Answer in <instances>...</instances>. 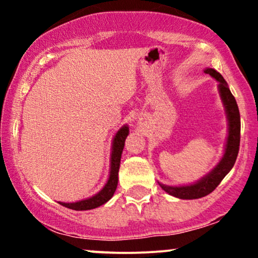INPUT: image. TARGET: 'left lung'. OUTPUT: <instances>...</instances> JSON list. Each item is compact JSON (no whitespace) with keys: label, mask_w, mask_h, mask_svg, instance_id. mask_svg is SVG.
I'll use <instances>...</instances> for the list:
<instances>
[{"label":"left lung","mask_w":258,"mask_h":258,"mask_svg":"<svg viewBox=\"0 0 258 258\" xmlns=\"http://www.w3.org/2000/svg\"><path fill=\"white\" fill-rule=\"evenodd\" d=\"M205 73L220 82V93L224 106H226L228 121H229V135H228L226 153H224L220 164L215 167V170H212L207 176L195 184L168 186L159 183L160 186L166 193L179 198V199H199V198L206 197V195L212 193L222 182V179L227 176V173L232 170L234 164H235V160L238 158L239 146H240V114H239L236 100L228 88L226 80L220 73L216 72L215 69H206Z\"/></svg>","instance_id":"obj_1"}]
</instances>
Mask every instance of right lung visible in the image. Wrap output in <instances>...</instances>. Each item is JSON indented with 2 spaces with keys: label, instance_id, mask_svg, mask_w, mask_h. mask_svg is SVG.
<instances>
[{
  "label": "right lung",
  "instance_id": "right-lung-1",
  "mask_svg": "<svg viewBox=\"0 0 258 258\" xmlns=\"http://www.w3.org/2000/svg\"><path fill=\"white\" fill-rule=\"evenodd\" d=\"M127 135H128V127L125 126L116 133V136H115L114 142H112L110 176H109L108 183H106L104 188H103L97 195L90 198V199L81 200V201H78V203H72V204L59 203L60 205L68 207V209L76 210V211H84V210L96 209V207L103 205V204H105L106 201L111 199V197L114 195L115 190H116L117 180H119L117 176H119L121 154H122Z\"/></svg>",
  "mask_w": 258,
  "mask_h": 258
}]
</instances>
